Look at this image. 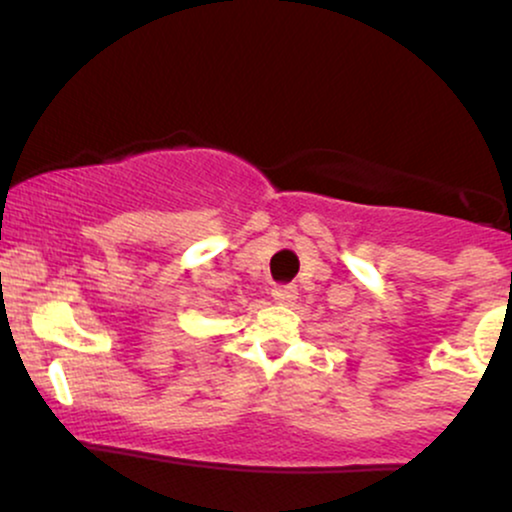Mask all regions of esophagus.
Returning a JSON list of instances; mask_svg holds the SVG:
<instances>
[{
    "label": "esophagus",
    "mask_w": 512,
    "mask_h": 512,
    "mask_svg": "<svg viewBox=\"0 0 512 512\" xmlns=\"http://www.w3.org/2000/svg\"><path fill=\"white\" fill-rule=\"evenodd\" d=\"M272 298H274V303H279V305H293L298 298V289L296 286H274Z\"/></svg>",
    "instance_id": "obj_1"
}]
</instances>
